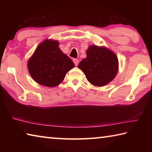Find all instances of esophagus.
I'll list each match as a JSON object with an SVG mask.
<instances>
[{
    "label": "esophagus",
    "instance_id": "esophagus-1",
    "mask_svg": "<svg viewBox=\"0 0 152 152\" xmlns=\"http://www.w3.org/2000/svg\"><path fill=\"white\" fill-rule=\"evenodd\" d=\"M73 61L74 64H75V66H78V64H79V60H77V59H74L73 60Z\"/></svg>",
    "mask_w": 152,
    "mask_h": 152
}]
</instances>
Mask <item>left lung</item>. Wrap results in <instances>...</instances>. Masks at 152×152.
I'll list each match as a JSON object with an SVG mask.
<instances>
[{"label": "left lung", "instance_id": "1", "mask_svg": "<svg viewBox=\"0 0 152 152\" xmlns=\"http://www.w3.org/2000/svg\"><path fill=\"white\" fill-rule=\"evenodd\" d=\"M86 56L78 67L92 84L102 86L115 78L119 63L113 51L105 48L91 45L86 51Z\"/></svg>", "mask_w": 152, "mask_h": 152}]
</instances>
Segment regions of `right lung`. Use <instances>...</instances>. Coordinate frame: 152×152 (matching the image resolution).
I'll return each instance as SVG.
<instances>
[{
	"mask_svg": "<svg viewBox=\"0 0 152 152\" xmlns=\"http://www.w3.org/2000/svg\"><path fill=\"white\" fill-rule=\"evenodd\" d=\"M57 41L45 40L36 49L28 61L31 76L41 85L53 87L62 82L74 64L58 48Z\"/></svg>",
	"mask_w": 152,
	"mask_h": 152,
	"instance_id": "obj_1",
	"label": "right lung"
}]
</instances>
